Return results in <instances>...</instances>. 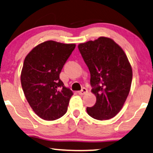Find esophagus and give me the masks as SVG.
I'll list each match as a JSON object with an SVG mask.
<instances>
[{
  "instance_id": "obj_1",
  "label": "esophagus",
  "mask_w": 153,
  "mask_h": 153,
  "mask_svg": "<svg viewBox=\"0 0 153 153\" xmlns=\"http://www.w3.org/2000/svg\"><path fill=\"white\" fill-rule=\"evenodd\" d=\"M87 92H88V90H87L85 88H83L80 91H78V93L79 94H86Z\"/></svg>"
}]
</instances>
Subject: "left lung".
Listing matches in <instances>:
<instances>
[{
    "mask_svg": "<svg viewBox=\"0 0 153 153\" xmlns=\"http://www.w3.org/2000/svg\"><path fill=\"white\" fill-rule=\"evenodd\" d=\"M78 49L90 71L92 92L97 98L87 112L97 120L114 117L131 89L133 72L128 58L114 41L104 36L80 44Z\"/></svg>",
    "mask_w": 153,
    "mask_h": 153,
    "instance_id": "left-lung-1",
    "label": "left lung"
}]
</instances>
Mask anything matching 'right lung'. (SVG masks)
Here are the masks:
<instances>
[{
	"label": "right lung",
	"mask_w": 153,
	"mask_h": 153,
	"mask_svg": "<svg viewBox=\"0 0 153 153\" xmlns=\"http://www.w3.org/2000/svg\"><path fill=\"white\" fill-rule=\"evenodd\" d=\"M75 48L74 44L44 42L25 59L20 77L23 92L36 114L46 121L59 119L68 110L73 93L59 75Z\"/></svg>",
	"instance_id": "obj_1"
}]
</instances>
